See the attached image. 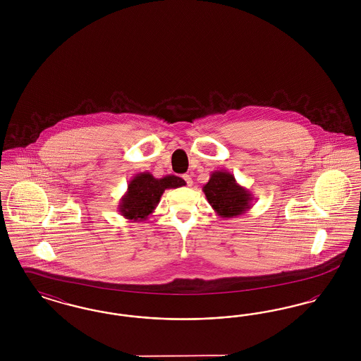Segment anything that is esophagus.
<instances>
[{
    "instance_id": "esophagus-1",
    "label": "esophagus",
    "mask_w": 361,
    "mask_h": 361,
    "mask_svg": "<svg viewBox=\"0 0 361 361\" xmlns=\"http://www.w3.org/2000/svg\"><path fill=\"white\" fill-rule=\"evenodd\" d=\"M183 178L185 180V183H187V185H188V187H192L193 181H192V177H190L189 174H184V176H183Z\"/></svg>"
}]
</instances>
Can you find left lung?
Wrapping results in <instances>:
<instances>
[{"label": "left lung", "instance_id": "obj_1", "mask_svg": "<svg viewBox=\"0 0 361 361\" xmlns=\"http://www.w3.org/2000/svg\"><path fill=\"white\" fill-rule=\"evenodd\" d=\"M203 192L207 202L221 218L240 216L253 206L250 190L240 185L234 174L226 171L211 173Z\"/></svg>", "mask_w": 361, "mask_h": 361}]
</instances>
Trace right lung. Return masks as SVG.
<instances>
[{
  "instance_id": "1",
  "label": "right lung",
  "mask_w": 361,
  "mask_h": 361,
  "mask_svg": "<svg viewBox=\"0 0 361 361\" xmlns=\"http://www.w3.org/2000/svg\"><path fill=\"white\" fill-rule=\"evenodd\" d=\"M185 184L181 177L172 174L155 178L150 172L137 173L130 180L127 192L121 196L119 212L128 221L143 222L154 212L166 189L180 188Z\"/></svg>"
}]
</instances>
